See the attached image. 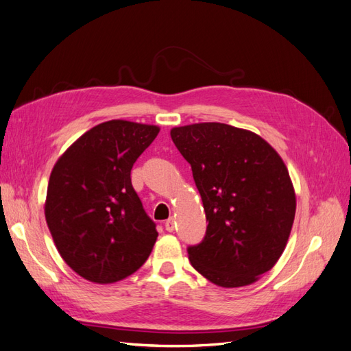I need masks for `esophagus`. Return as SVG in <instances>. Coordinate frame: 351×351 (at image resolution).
<instances>
[{
	"label": "esophagus",
	"mask_w": 351,
	"mask_h": 351,
	"mask_svg": "<svg viewBox=\"0 0 351 351\" xmlns=\"http://www.w3.org/2000/svg\"><path fill=\"white\" fill-rule=\"evenodd\" d=\"M175 227H176V222H175V219H173V218H169V219L166 221V223H165V228H166V231L172 232V231L175 230Z\"/></svg>",
	"instance_id": "34e87169"
}]
</instances>
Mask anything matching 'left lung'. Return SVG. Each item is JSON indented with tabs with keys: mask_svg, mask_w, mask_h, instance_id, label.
Segmentation results:
<instances>
[{
	"mask_svg": "<svg viewBox=\"0 0 351 351\" xmlns=\"http://www.w3.org/2000/svg\"><path fill=\"white\" fill-rule=\"evenodd\" d=\"M170 136L191 165L208 228L188 247L191 265L222 287L256 282L282 256L296 210L289 172L259 134L223 123L173 128Z\"/></svg>",
	"mask_w": 351,
	"mask_h": 351,
	"instance_id": "left-lung-1",
	"label": "left lung"
}]
</instances>
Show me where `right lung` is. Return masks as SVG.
<instances>
[{
    "label": "right lung",
    "instance_id": "1",
    "mask_svg": "<svg viewBox=\"0 0 351 351\" xmlns=\"http://www.w3.org/2000/svg\"><path fill=\"white\" fill-rule=\"evenodd\" d=\"M160 128L125 120L95 125L51 170L44 215L64 261L86 280H123L147 261L156 223L132 186L134 161Z\"/></svg>",
    "mask_w": 351,
    "mask_h": 351
}]
</instances>
